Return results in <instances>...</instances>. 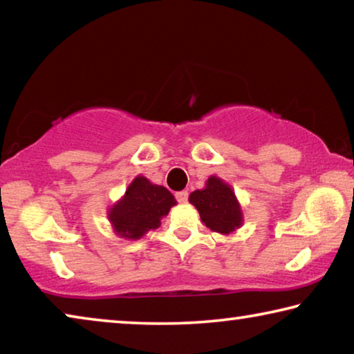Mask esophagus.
<instances>
[{
  "mask_svg": "<svg viewBox=\"0 0 354 354\" xmlns=\"http://www.w3.org/2000/svg\"><path fill=\"white\" fill-rule=\"evenodd\" d=\"M176 200L179 203H187V198H189V192L187 190H181V192H176Z\"/></svg>",
  "mask_w": 354,
  "mask_h": 354,
  "instance_id": "1",
  "label": "esophagus"
}]
</instances>
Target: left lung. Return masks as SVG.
I'll list each match as a JSON object with an SVG mask.
<instances>
[{
    "label": "left lung",
    "mask_w": 354,
    "mask_h": 354,
    "mask_svg": "<svg viewBox=\"0 0 354 354\" xmlns=\"http://www.w3.org/2000/svg\"><path fill=\"white\" fill-rule=\"evenodd\" d=\"M189 203L200 212L206 227L218 234L230 236L243 225L242 206L234 190L218 176L211 175L205 187L192 192Z\"/></svg>",
    "instance_id": "8db88e82"
}]
</instances>
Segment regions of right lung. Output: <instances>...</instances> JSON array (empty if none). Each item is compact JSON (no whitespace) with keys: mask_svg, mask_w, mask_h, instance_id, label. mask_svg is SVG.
I'll return each instance as SVG.
<instances>
[{"mask_svg":"<svg viewBox=\"0 0 354 354\" xmlns=\"http://www.w3.org/2000/svg\"><path fill=\"white\" fill-rule=\"evenodd\" d=\"M175 196L164 185L153 184L145 176H136L124 195L107 209V218L113 232L122 239L139 241L148 231L158 230Z\"/></svg>","mask_w":354,"mask_h":354,"instance_id":"add662e5","label":"right lung"}]
</instances>
